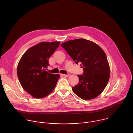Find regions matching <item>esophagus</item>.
Listing matches in <instances>:
<instances>
[{
    "instance_id": "1",
    "label": "esophagus",
    "mask_w": 133,
    "mask_h": 133,
    "mask_svg": "<svg viewBox=\"0 0 133 133\" xmlns=\"http://www.w3.org/2000/svg\"><path fill=\"white\" fill-rule=\"evenodd\" d=\"M62 75L64 77H68L69 76V74H62Z\"/></svg>"
}]
</instances>
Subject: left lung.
<instances>
[{
	"mask_svg": "<svg viewBox=\"0 0 133 133\" xmlns=\"http://www.w3.org/2000/svg\"><path fill=\"white\" fill-rule=\"evenodd\" d=\"M61 46L76 64H81L84 70L82 75H78V84L72 88L74 92L84 100L97 97L109 79V66L105 52L96 44L85 39L70 40Z\"/></svg>",
	"mask_w": 133,
	"mask_h": 133,
	"instance_id": "8db88e82",
	"label": "left lung"
}]
</instances>
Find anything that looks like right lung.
<instances>
[{
    "label": "right lung",
    "instance_id": "1",
    "mask_svg": "<svg viewBox=\"0 0 133 133\" xmlns=\"http://www.w3.org/2000/svg\"><path fill=\"white\" fill-rule=\"evenodd\" d=\"M59 44L58 42L39 43L28 49L18 63L19 81L24 89L36 98L48 95L60 77L46 70L49 58Z\"/></svg>",
    "mask_w": 133,
    "mask_h": 133
}]
</instances>
